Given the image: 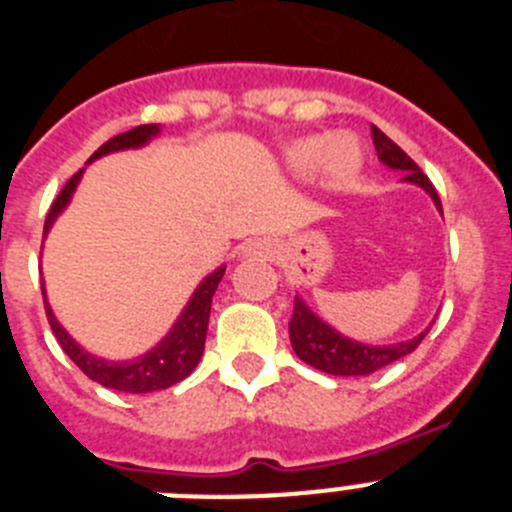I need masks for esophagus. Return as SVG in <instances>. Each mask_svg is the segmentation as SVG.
<instances>
[{
	"mask_svg": "<svg viewBox=\"0 0 512 512\" xmlns=\"http://www.w3.org/2000/svg\"><path fill=\"white\" fill-rule=\"evenodd\" d=\"M247 250L255 252V255H265V252H270V245H265V242H252Z\"/></svg>",
	"mask_w": 512,
	"mask_h": 512,
	"instance_id": "obj_1",
	"label": "esophagus"
}]
</instances>
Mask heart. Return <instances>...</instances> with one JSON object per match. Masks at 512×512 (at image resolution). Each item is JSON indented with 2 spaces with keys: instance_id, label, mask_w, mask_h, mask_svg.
Here are the masks:
<instances>
[{
  "instance_id": "obj_1",
  "label": "heart",
  "mask_w": 512,
  "mask_h": 512,
  "mask_svg": "<svg viewBox=\"0 0 512 512\" xmlns=\"http://www.w3.org/2000/svg\"><path fill=\"white\" fill-rule=\"evenodd\" d=\"M288 164L295 174L321 169L331 184H348L361 169V146L351 133H331L326 138H303L288 148Z\"/></svg>"
}]
</instances>
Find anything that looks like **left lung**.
I'll use <instances>...</instances> for the list:
<instances>
[{
	"instance_id": "8db88e82",
	"label": "left lung",
	"mask_w": 512,
	"mask_h": 512,
	"mask_svg": "<svg viewBox=\"0 0 512 512\" xmlns=\"http://www.w3.org/2000/svg\"><path fill=\"white\" fill-rule=\"evenodd\" d=\"M371 136H374V146L381 164L394 171H401L404 174L401 181H407V184H414L427 191L429 197H432L434 207L442 212V202H439L437 191H434L432 181L422 174V169L384 131L371 126ZM429 328H432V323L419 336L409 338V341L389 343V346L361 343L341 336L336 328L328 326L323 318H318L305 305V300L300 295H295L293 318H290V343H293V351L298 353L300 361H305L313 369L326 371V374L333 376H369L374 371L384 369V366L394 364L399 358L409 356L424 341Z\"/></svg>"
}]
</instances>
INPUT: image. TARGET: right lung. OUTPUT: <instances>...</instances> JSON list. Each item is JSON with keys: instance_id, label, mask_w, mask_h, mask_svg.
I'll use <instances>...</instances> for the list:
<instances>
[{"instance_id": "1", "label": "right lung", "mask_w": 512, "mask_h": 512, "mask_svg": "<svg viewBox=\"0 0 512 512\" xmlns=\"http://www.w3.org/2000/svg\"><path fill=\"white\" fill-rule=\"evenodd\" d=\"M161 133L159 123H146V126H136L131 131L121 133V136L105 141L103 146L95 151L88 159L95 161L100 156L116 154V151H126V148H141L146 146L151 138H156ZM83 171L80 169L68 184L62 186V191L57 194V199L52 202L50 214L45 219V237L52 229L55 219L65 212V207L73 199L75 189H78L80 179H83ZM224 270L227 267L219 265L217 270L209 272L207 278L197 285V290L191 293L189 303L184 305L181 315L176 318V323L171 326V331L156 343L151 351L141 353V356L131 358V361H108V358L93 356L90 351H85L73 336H70L65 328L60 326V321L52 313L50 303H47L45 285H42V298H45V310L47 321H50L52 333L60 341L62 351L73 358V364L83 371L88 379L98 381V384L108 386V389L126 391V394H148V391L169 389V386L184 381L191 371L197 369L199 358L204 353V341H207V326H209V310H212V295L217 290L219 280H222Z\"/></svg>"}]
</instances>
